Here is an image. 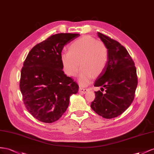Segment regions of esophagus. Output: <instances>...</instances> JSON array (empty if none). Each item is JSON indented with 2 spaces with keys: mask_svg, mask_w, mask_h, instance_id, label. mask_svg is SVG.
I'll return each instance as SVG.
<instances>
[{
  "mask_svg": "<svg viewBox=\"0 0 154 154\" xmlns=\"http://www.w3.org/2000/svg\"><path fill=\"white\" fill-rule=\"evenodd\" d=\"M89 90H90V88H85L80 87L79 88V92H80V93H82V94H85Z\"/></svg>",
  "mask_w": 154,
  "mask_h": 154,
  "instance_id": "34e87169",
  "label": "esophagus"
}]
</instances>
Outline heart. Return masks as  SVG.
Wrapping results in <instances>:
<instances>
[{"label": "heart", "instance_id": "b5f03b06", "mask_svg": "<svg viewBox=\"0 0 154 154\" xmlns=\"http://www.w3.org/2000/svg\"><path fill=\"white\" fill-rule=\"evenodd\" d=\"M108 57L106 45L88 35L76 39L69 46V51L60 55L63 69L68 76H76L81 65L79 81L82 86L88 85L94 76L97 77L104 71Z\"/></svg>", "mask_w": 154, "mask_h": 154}]
</instances>
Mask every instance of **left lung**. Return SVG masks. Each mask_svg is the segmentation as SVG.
<instances>
[{
  "instance_id": "8db88e82",
  "label": "left lung",
  "mask_w": 154,
  "mask_h": 154,
  "mask_svg": "<svg viewBox=\"0 0 154 154\" xmlns=\"http://www.w3.org/2000/svg\"><path fill=\"white\" fill-rule=\"evenodd\" d=\"M98 36L108 47L109 57L104 71L94 83V86H101V91H95L90 106L99 116L112 119L121 115L133 102L138 82L137 72L123 46L101 33L98 32Z\"/></svg>"
}]
</instances>
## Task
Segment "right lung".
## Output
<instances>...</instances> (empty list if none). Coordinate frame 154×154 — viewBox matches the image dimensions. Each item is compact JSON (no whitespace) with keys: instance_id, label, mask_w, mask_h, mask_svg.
<instances>
[{"instance_id":"obj_1","label":"right lung","mask_w":154,"mask_h":154,"mask_svg":"<svg viewBox=\"0 0 154 154\" xmlns=\"http://www.w3.org/2000/svg\"><path fill=\"white\" fill-rule=\"evenodd\" d=\"M80 34L52 35L30 50L22 68L20 89L28 111L39 121L51 123L66 110L79 85L63 71L61 52Z\"/></svg>"}]
</instances>
